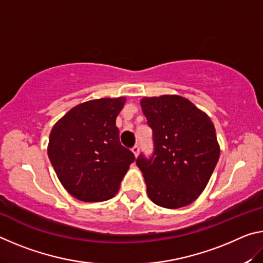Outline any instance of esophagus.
I'll return each instance as SVG.
<instances>
[{
	"label": "esophagus",
	"mask_w": 263,
	"mask_h": 263,
	"mask_svg": "<svg viewBox=\"0 0 263 263\" xmlns=\"http://www.w3.org/2000/svg\"><path fill=\"white\" fill-rule=\"evenodd\" d=\"M139 151H140L139 145H135V146H133V147H132V153L135 154L136 158L138 157V154H139Z\"/></svg>",
	"instance_id": "34e87169"
}]
</instances>
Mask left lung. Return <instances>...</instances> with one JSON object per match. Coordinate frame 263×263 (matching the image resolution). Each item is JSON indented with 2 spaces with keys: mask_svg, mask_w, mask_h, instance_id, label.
I'll return each instance as SVG.
<instances>
[{
  "mask_svg": "<svg viewBox=\"0 0 263 263\" xmlns=\"http://www.w3.org/2000/svg\"><path fill=\"white\" fill-rule=\"evenodd\" d=\"M140 105L153 131L152 157L141 153L136 160L148 197L166 209L188 205L202 194L219 159L215 126L179 95L144 97Z\"/></svg>",
  "mask_w": 263,
  "mask_h": 263,
  "instance_id": "obj_1",
  "label": "left lung"
}]
</instances>
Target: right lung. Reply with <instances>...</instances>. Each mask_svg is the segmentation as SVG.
Instances as JSON below:
<instances>
[{
	"instance_id": "obj_1",
	"label": "right lung",
	"mask_w": 263,
	"mask_h": 263,
	"mask_svg": "<svg viewBox=\"0 0 263 263\" xmlns=\"http://www.w3.org/2000/svg\"><path fill=\"white\" fill-rule=\"evenodd\" d=\"M125 97L84 102L59 119L47 154L64 188L82 202H103L118 193L135 154L119 141L116 118Z\"/></svg>"
}]
</instances>
